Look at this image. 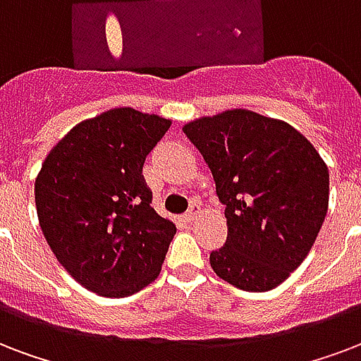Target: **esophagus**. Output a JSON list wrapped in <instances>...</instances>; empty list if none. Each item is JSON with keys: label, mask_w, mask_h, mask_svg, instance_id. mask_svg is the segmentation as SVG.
<instances>
[{"label": "esophagus", "mask_w": 361, "mask_h": 361, "mask_svg": "<svg viewBox=\"0 0 361 361\" xmlns=\"http://www.w3.org/2000/svg\"><path fill=\"white\" fill-rule=\"evenodd\" d=\"M199 212H200V206L197 204V202H192L191 206H189V210L185 212V221H189V224H192L195 219H197V216H199Z\"/></svg>", "instance_id": "34e87169"}]
</instances>
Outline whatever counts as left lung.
Wrapping results in <instances>:
<instances>
[{
  "instance_id": "left-lung-1",
  "label": "left lung",
  "mask_w": 361,
  "mask_h": 361,
  "mask_svg": "<svg viewBox=\"0 0 361 361\" xmlns=\"http://www.w3.org/2000/svg\"><path fill=\"white\" fill-rule=\"evenodd\" d=\"M225 204L227 240L210 254L244 291L282 284L309 255L327 214L329 174L307 137L282 121L233 109L183 126Z\"/></svg>"
}]
</instances>
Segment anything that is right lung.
Segmentation results:
<instances>
[{"label":"right lung","instance_id":"right-lung-1","mask_svg":"<svg viewBox=\"0 0 361 361\" xmlns=\"http://www.w3.org/2000/svg\"><path fill=\"white\" fill-rule=\"evenodd\" d=\"M170 128L119 107L71 128L35 180L47 244L71 276L104 297L136 293L159 276L176 235L151 206L145 157Z\"/></svg>","mask_w":361,"mask_h":361}]
</instances>
